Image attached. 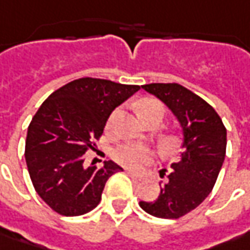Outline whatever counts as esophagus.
Returning a JSON list of instances; mask_svg holds the SVG:
<instances>
[{"instance_id": "obj_1", "label": "esophagus", "mask_w": 250, "mask_h": 250, "mask_svg": "<svg viewBox=\"0 0 250 250\" xmlns=\"http://www.w3.org/2000/svg\"><path fill=\"white\" fill-rule=\"evenodd\" d=\"M125 173L131 178L133 180H136V182H143V180L146 179V176L144 175H140V173H134V172H131V170H125Z\"/></svg>"}]
</instances>
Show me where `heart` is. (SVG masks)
<instances>
[{
  "instance_id": "1",
  "label": "heart",
  "mask_w": 250,
  "mask_h": 250,
  "mask_svg": "<svg viewBox=\"0 0 250 250\" xmlns=\"http://www.w3.org/2000/svg\"><path fill=\"white\" fill-rule=\"evenodd\" d=\"M164 113H165L164 104L154 98H146L138 104V114L141 119L152 116V114H159L161 117H164ZM119 116H120V109L113 110L110 117H109L107 125L109 127L113 125ZM179 137L176 134H165L159 138V146H161L164 152L172 154L179 146ZM112 157L116 162H119L120 165H123L125 168L140 169L141 167L152 162L154 154L148 146H141V144H120L113 149Z\"/></svg>"
}]
</instances>
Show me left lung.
<instances>
[{
  "mask_svg": "<svg viewBox=\"0 0 250 250\" xmlns=\"http://www.w3.org/2000/svg\"><path fill=\"white\" fill-rule=\"evenodd\" d=\"M143 88L178 117L185 149L168 173L161 170V178L167 180L157 200L140 201V207L158 218H179L211 193L225 158L227 128L211 104L179 83H148Z\"/></svg>",
  "mask_w": 250,
  "mask_h": 250,
  "instance_id": "obj_1",
  "label": "left lung"
}]
</instances>
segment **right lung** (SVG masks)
I'll list each match as a JSON object with an SVG mask.
<instances>
[{"mask_svg":"<svg viewBox=\"0 0 250 250\" xmlns=\"http://www.w3.org/2000/svg\"><path fill=\"white\" fill-rule=\"evenodd\" d=\"M140 89L101 78L65 83L39 107L27 127L25 159L38 194L65 217L93 210L107 179L122 168L106 161L102 168L85 167V152L95 149L114 109Z\"/></svg>","mask_w":250,"mask_h":250,"instance_id":"add662e5","label":"right lung"}]
</instances>
